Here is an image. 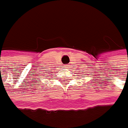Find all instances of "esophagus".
Returning a JSON list of instances; mask_svg holds the SVG:
<instances>
[{
  "mask_svg": "<svg viewBox=\"0 0 128 128\" xmlns=\"http://www.w3.org/2000/svg\"><path fill=\"white\" fill-rule=\"evenodd\" d=\"M65 68H67V67H65Z\"/></svg>",
  "mask_w": 128,
  "mask_h": 128,
  "instance_id": "34e87169",
  "label": "esophagus"
}]
</instances>
